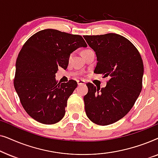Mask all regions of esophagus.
Wrapping results in <instances>:
<instances>
[{"label":"esophagus","mask_w":158,"mask_h":158,"mask_svg":"<svg viewBox=\"0 0 158 158\" xmlns=\"http://www.w3.org/2000/svg\"><path fill=\"white\" fill-rule=\"evenodd\" d=\"M77 85H85V82L83 80H78V81H77Z\"/></svg>","instance_id":"1"}]
</instances>
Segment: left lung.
I'll return each instance as SVG.
<instances>
[{
    "mask_svg": "<svg viewBox=\"0 0 158 158\" xmlns=\"http://www.w3.org/2000/svg\"><path fill=\"white\" fill-rule=\"evenodd\" d=\"M96 52L94 73L109 76L105 88L86 84L84 96L88 118L98 125H109L124 117L133 107L142 88L144 65L140 54L130 41L119 34L83 36Z\"/></svg>",
    "mask_w": 158,
    "mask_h": 158,
    "instance_id": "left-lung-1",
    "label": "left lung"
}]
</instances>
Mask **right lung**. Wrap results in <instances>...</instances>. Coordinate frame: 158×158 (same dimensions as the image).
<instances>
[{
  "instance_id": "1",
  "label": "right lung",
  "mask_w": 158,
  "mask_h": 158,
  "mask_svg": "<svg viewBox=\"0 0 158 158\" xmlns=\"http://www.w3.org/2000/svg\"><path fill=\"white\" fill-rule=\"evenodd\" d=\"M87 44L81 36L44 29L28 40L16 62L15 90L27 113L38 122L53 124L65 114L67 101L76 88L73 80L58 83V67L68 68L70 54Z\"/></svg>"
}]
</instances>
